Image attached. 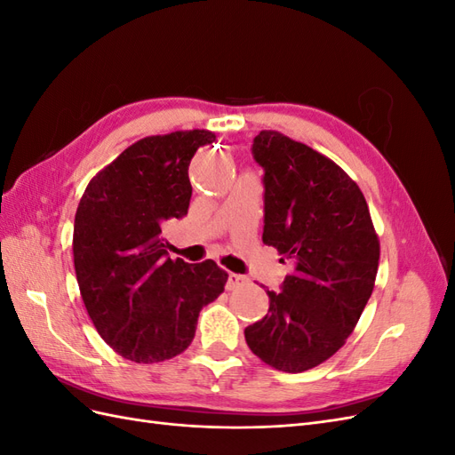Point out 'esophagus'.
I'll return each instance as SVG.
<instances>
[{"mask_svg": "<svg viewBox=\"0 0 455 455\" xmlns=\"http://www.w3.org/2000/svg\"><path fill=\"white\" fill-rule=\"evenodd\" d=\"M246 283V277L244 275H239V273H229L228 275V291H235V288L243 286Z\"/></svg>", "mask_w": 455, "mask_h": 455, "instance_id": "1", "label": "esophagus"}]
</instances>
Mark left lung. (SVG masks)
I'll list each match as a JSON object with an SVG mask.
<instances>
[{
    "label": "left lung",
    "mask_w": 455,
    "mask_h": 455,
    "mask_svg": "<svg viewBox=\"0 0 455 455\" xmlns=\"http://www.w3.org/2000/svg\"><path fill=\"white\" fill-rule=\"evenodd\" d=\"M264 167V243L291 261L283 292L244 328L251 351L298 374L328 361L351 336L374 291L379 239L361 188L341 167L279 131H259Z\"/></svg>",
    "instance_id": "1"
}]
</instances>
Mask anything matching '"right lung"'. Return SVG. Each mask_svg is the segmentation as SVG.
<instances>
[{
  "label": "right lung",
  "instance_id": "add662e5",
  "mask_svg": "<svg viewBox=\"0 0 455 455\" xmlns=\"http://www.w3.org/2000/svg\"><path fill=\"white\" fill-rule=\"evenodd\" d=\"M204 129L146 136L92 176L74 222V267L96 332L123 359L169 361L194 341L199 311L224 292L216 261L167 258L163 226L188 214V167Z\"/></svg>",
  "mask_w": 455,
  "mask_h": 455
}]
</instances>
